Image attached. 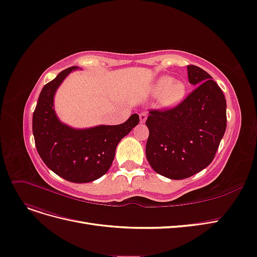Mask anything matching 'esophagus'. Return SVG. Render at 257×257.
Here are the masks:
<instances>
[{
    "instance_id": "obj_1",
    "label": "esophagus",
    "mask_w": 257,
    "mask_h": 257,
    "mask_svg": "<svg viewBox=\"0 0 257 257\" xmlns=\"http://www.w3.org/2000/svg\"><path fill=\"white\" fill-rule=\"evenodd\" d=\"M147 118H148V114H147L146 112H141V113L139 114V119H140V122H141V123H145L146 120H147Z\"/></svg>"
}]
</instances>
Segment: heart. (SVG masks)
Returning <instances> with one entry per match:
<instances>
[{"label": "heart", "instance_id": "heart-1", "mask_svg": "<svg viewBox=\"0 0 257 257\" xmlns=\"http://www.w3.org/2000/svg\"><path fill=\"white\" fill-rule=\"evenodd\" d=\"M187 88L183 82L175 81L171 76L159 77L153 86V93L162 95L161 102L165 107H174L185 98Z\"/></svg>", "mask_w": 257, "mask_h": 257}]
</instances>
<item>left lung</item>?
I'll return each mask as SVG.
<instances>
[{"mask_svg":"<svg viewBox=\"0 0 257 257\" xmlns=\"http://www.w3.org/2000/svg\"><path fill=\"white\" fill-rule=\"evenodd\" d=\"M194 90L174 108L150 110L146 156L165 178L183 180L213 162L226 128V101L204 70L187 67Z\"/></svg>","mask_w":257,"mask_h":257,"instance_id":"left-lung-1","label":"left lung"}]
</instances>
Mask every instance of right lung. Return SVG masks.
<instances>
[{
    "mask_svg": "<svg viewBox=\"0 0 257 257\" xmlns=\"http://www.w3.org/2000/svg\"><path fill=\"white\" fill-rule=\"evenodd\" d=\"M78 67L61 71L44 85L33 113V134L37 151L48 168L69 182L100 179L110 168L120 140L139 123L133 113L122 124L74 128L61 122L54 109V96L64 79Z\"/></svg>",
    "mask_w": 257,
    "mask_h": 257,
    "instance_id": "right-lung-1",
    "label": "right lung"
}]
</instances>
